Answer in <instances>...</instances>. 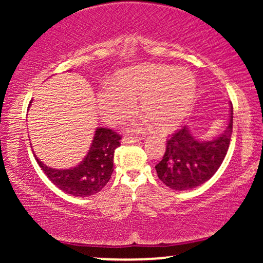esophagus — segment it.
<instances>
[{"label": "esophagus", "mask_w": 263, "mask_h": 263, "mask_svg": "<svg viewBox=\"0 0 263 263\" xmlns=\"http://www.w3.org/2000/svg\"><path fill=\"white\" fill-rule=\"evenodd\" d=\"M140 141V137H132V136H125L122 138V143L125 144H131V143H136V142Z\"/></svg>", "instance_id": "34e87169"}]
</instances>
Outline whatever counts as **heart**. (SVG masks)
Instances as JSON below:
<instances>
[{
	"label": "heart",
	"mask_w": 263,
	"mask_h": 263,
	"mask_svg": "<svg viewBox=\"0 0 263 263\" xmlns=\"http://www.w3.org/2000/svg\"><path fill=\"white\" fill-rule=\"evenodd\" d=\"M197 84L186 69L170 65L147 64L123 70L98 92L101 116L110 125L121 123L136 110L146 116L135 125L142 129L151 121L159 128H170L184 119L192 106Z\"/></svg>",
	"instance_id": "heart-1"
}]
</instances>
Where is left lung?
<instances>
[{
	"label": "left lung",
	"mask_w": 263,
	"mask_h": 263,
	"mask_svg": "<svg viewBox=\"0 0 263 263\" xmlns=\"http://www.w3.org/2000/svg\"><path fill=\"white\" fill-rule=\"evenodd\" d=\"M232 105L229 126L211 141H199L186 126L172 134L162 161L156 165L158 178L173 190H188L209 180L228 153L232 135Z\"/></svg>",
	"instance_id": "8db88e82"
}]
</instances>
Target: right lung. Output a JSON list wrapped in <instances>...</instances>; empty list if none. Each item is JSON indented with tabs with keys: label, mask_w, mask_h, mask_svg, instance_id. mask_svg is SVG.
<instances>
[{
	"label": "right lung",
	"mask_w": 263,
	"mask_h": 263,
	"mask_svg": "<svg viewBox=\"0 0 263 263\" xmlns=\"http://www.w3.org/2000/svg\"><path fill=\"white\" fill-rule=\"evenodd\" d=\"M121 136L110 128L99 127L84 161L70 170H54L39 159L44 174L66 194L74 197H90L106 185L114 172L115 149L120 146Z\"/></svg>",
	"instance_id": "obj_1"
}]
</instances>
